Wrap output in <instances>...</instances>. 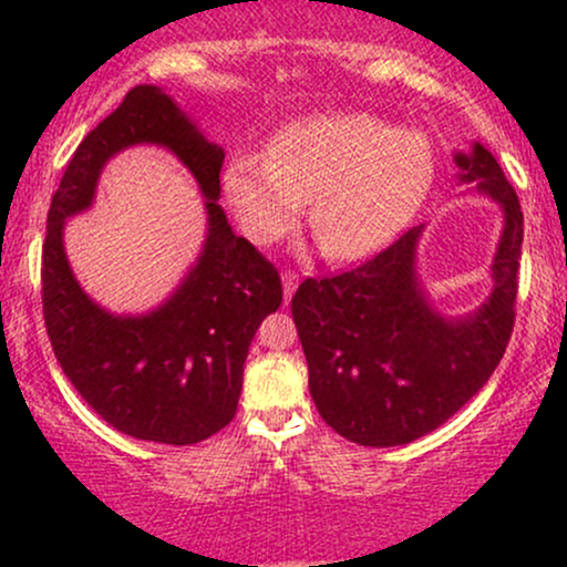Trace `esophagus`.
Masks as SVG:
<instances>
[{
    "instance_id": "34e87169",
    "label": "esophagus",
    "mask_w": 567,
    "mask_h": 567,
    "mask_svg": "<svg viewBox=\"0 0 567 567\" xmlns=\"http://www.w3.org/2000/svg\"><path fill=\"white\" fill-rule=\"evenodd\" d=\"M282 288H285V301H290V296L298 288V275H296V271H282Z\"/></svg>"
}]
</instances>
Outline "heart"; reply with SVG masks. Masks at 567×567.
<instances>
[{
	"label": "heart",
	"mask_w": 567,
	"mask_h": 567,
	"mask_svg": "<svg viewBox=\"0 0 567 567\" xmlns=\"http://www.w3.org/2000/svg\"><path fill=\"white\" fill-rule=\"evenodd\" d=\"M432 181L434 152L424 135L338 112L285 125L266 157H231L224 192L247 237L261 245L288 234L309 199V229L324 256L354 261L413 218Z\"/></svg>",
	"instance_id": "obj_1"
}]
</instances>
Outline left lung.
I'll return each mask as SVG.
<instances>
[{
	"label": "left lung",
	"mask_w": 567,
	"mask_h": 567,
	"mask_svg": "<svg viewBox=\"0 0 567 567\" xmlns=\"http://www.w3.org/2000/svg\"><path fill=\"white\" fill-rule=\"evenodd\" d=\"M453 159L461 184H474L504 213L493 290L474 315L445 317L429 303L415 275L424 226L357 269L306 279L292 296L311 400L324 424L357 445H408L434 432L485 386L509 343L523 252L519 199L483 143Z\"/></svg>",
	"instance_id": "obj_1"
}]
</instances>
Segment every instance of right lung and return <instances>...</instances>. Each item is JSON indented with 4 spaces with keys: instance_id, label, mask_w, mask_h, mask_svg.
Instances as JSON below:
<instances>
[{
    "instance_id": "obj_1",
    "label": "right lung",
    "mask_w": 567,
    "mask_h": 567,
    "mask_svg": "<svg viewBox=\"0 0 567 567\" xmlns=\"http://www.w3.org/2000/svg\"><path fill=\"white\" fill-rule=\"evenodd\" d=\"M138 142L173 151L198 178L208 234L198 264L148 316H112L75 282L62 224L86 209L100 171ZM224 148L199 133L157 84H138L69 159L48 213L42 311L63 373L116 432L162 445H194L237 413L247 349L282 303L277 269L231 231L220 199Z\"/></svg>"
}]
</instances>
